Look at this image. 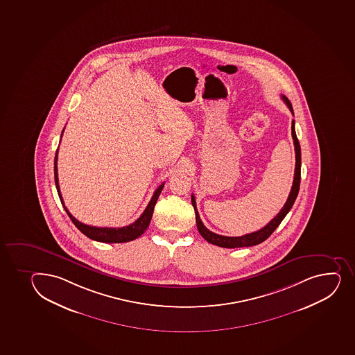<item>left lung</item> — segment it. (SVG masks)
<instances>
[{"label": "left lung", "instance_id": "8db88e82", "mask_svg": "<svg viewBox=\"0 0 355 355\" xmlns=\"http://www.w3.org/2000/svg\"><path fill=\"white\" fill-rule=\"evenodd\" d=\"M282 99L284 101L285 105L288 106L290 112L293 114V106L291 103L284 95H282ZM291 134H293V144H295V153H296V168H295V177H293V187L290 191L289 198L285 202L283 209L279 211L277 216L271 220L270 223H267L263 228H261L257 232H252L250 234L242 235V236H223V235L216 234L211 230H207L204 223L201 221L199 213H198L197 205H196V199L194 196H191L192 205H193L194 212H196V223H197V228L200 233L201 236L205 239L206 241L212 243V245H219L223 248H240V247H252V245L262 243L264 240H267L270 236L274 230L279 226L282 220L284 219L285 216L289 213L290 209L293 207V202L296 200L300 191V165H302V156H300V146L297 139L296 130H295V121L293 120V125H291Z\"/></svg>", "mask_w": 355, "mask_h": 355}]
</instances>
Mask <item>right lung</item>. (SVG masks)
Here are the masks:
<instances>
[{"label":"right lung","mask_w":355,"mask_h":355,"mask_svg":"<svg viewBox=\"0 0 355 355\" xmlns=\"http://www.w3.org/2000/svg\"><path fill=\"white\" fill-rule=\"evenodd\" d=\"M64 132V129H62ZM57 159H58V149L55 151V183L57 187V192H58L59 199L62 201V205L65 209L67 216H70L72 223L76 225L78 230H80L83 234L86 235L87 238L94 240V241L106 242V243H122V242H128L135 240L146 232V228L149 227L150 221L153 218V213H154L155 205L157 202L158 197L161 194L164 183L161 184L158 187L157 190L155 191L154 196L149 201V204L142 213V216H139V219L136 220L135 223H130L129 226L121 227V228H110V227H94L88 226L85 223L78 221L74 218L69 209H66L64 200H62V193H60V189H59L58 183V170H57Z\"/></svg>","instance_id":"obj_1"}]
</instances>
